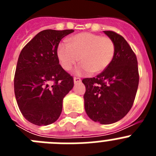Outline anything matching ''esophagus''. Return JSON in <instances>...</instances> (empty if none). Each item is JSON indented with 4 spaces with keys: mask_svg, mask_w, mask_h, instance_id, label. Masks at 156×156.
<instances>
[{
    "mask_svg": "<svg viewBox=\"0 0 156 156\" xmlns=\"http://www.w3.org/2000/svg\"><path fill=\"white\" fill-rule=\"evenodd\" d=\"M81 82V79L79 77H74V83H78Z\"/></svg>",
    "mask_w": 156,
    "mask_h": 156,
    "instance_id": "esophagus-1",
    "label": "esophagus"
}]
</instances>
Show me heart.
<instances>
[{"label":"heart","instance_id":"heart-1","mask_svg":"<svg viewBox=\"0 0 156 156\" xmlns=\"http://www.w3.org/2000/svg\"><path fill=\"white\" fill-rule=\"evenodd\" d=\"M67 41L68 44H60L57 49L59 62L66 71L73 69L80 59L78 73H100L108 68L115 56V42L108 37L81 33L69 37Z\"/></svg>","mask_w":156,"mask_h":156}]
</instances>
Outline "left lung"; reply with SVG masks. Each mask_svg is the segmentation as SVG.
Segmentation results:
<instances>
[{"instance_id": "obj_1", "label": "left lung", "mask_w": 156, "mask_h": 156, "mask_svg": "<svg viewBox=\"0 0 156 156\" xmlns=\"http://www.w3.org/2000/svg\"><path fill=\"white\" fill-rule=\"evenodd\" d=\"M115 42V53L108 67L96 77L84 78L85 111L101 124L120 120L133 106L139 83L137 59L126 40L111 30L104 31Z\"/></svg>"}]
</instances>
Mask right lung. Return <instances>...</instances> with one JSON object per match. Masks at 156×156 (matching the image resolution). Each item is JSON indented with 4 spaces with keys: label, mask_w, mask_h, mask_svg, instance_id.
Returning <instances> with one entry per match:
<instances>
[{
    "label": "right lung",
    "mask_w": 156,
    "mask_h": 156,
    "mask_svg": "<svg viewBox=\"0 0 156 156\" xmlns=\"http://www.w3.org/2000/svg\"><path fill=\"white\" fill-rule=\"evenodd\" d=\"M73 30H45L23 48L14 77L16 101L25 119L37 126L55 122L62 101L73 87V77L62 69L57 49Z\"/></svg>",
    "instance_id": "add662e5"
}]
</instances>
